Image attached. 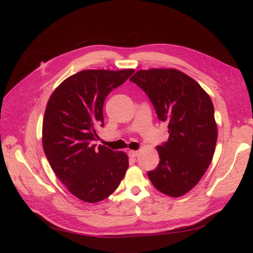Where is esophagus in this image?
Instances as JSON below:
<instances>
[{
  "mask_svg": "<svg viewBox=\"0 0 253 253\" xmlns=\"http://www.w3.org/2000/svg\"><path fill=\"white\" fill-rule=\"evenodd\" d=\"M138 154H139L138 151H129V153H128L130 158H136L138 156Z\"/></svg>",
  "mask_w": 253,
  "mask_h": 253,
  "instance_id": "1",
  "label": "esophagus"
}]
</instances>
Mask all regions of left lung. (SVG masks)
I'll use <instances>...</instances> for the list:
<instances>
[{
    "label": "left lung",
    "instance_id": "obj_1",
    "mask_svg": "<svg viewBox=\"0 0 253 253\" xmlns=\"http://www.w3.org/2000/svg\"><path fill=\"white\" fill-rule=\"evenodd\" d=\"M130 81L145 92L159 120L168 124L169 138L157 147L160 162L148 172L150 180L167 196L187 194L214 155L217 126L211 98L194 79L174 69L141 70Z\"/></svg>",
    "mask_w": 253,
    "mask_h": 253
}]
</instances>
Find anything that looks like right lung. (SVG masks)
<instances>
[{
	"mask_svg": "<svg viewBox=\"0 0 253 253\" xmlns=\"http://www.w3.org/2000/svg\"><path fill=\"white\" fill-rule=\"evenodd\" d=\"M134 70H85L51 94L43 121V148L59 180L75 197L96 203L112 195L124 178L128 157L94 144L103 127V102Z\"/></svg>",
	"mask_w": 253,
	"mask_h": 253,
	"instance_id": "obj_1",
	"label": "right lung"
}]
</instances>
